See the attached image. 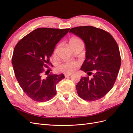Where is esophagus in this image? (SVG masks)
<instances>
[{
    "label": "esophagus",
    "instance_id": "obj_1",
    "mask_svg": "<svg viewBox=\"0 0 133 133\" xmlns=\"http://www.w3.org/2000/svg\"><path fill=\"white\" fill-rule=\"evenodd\" d=\"M71 75V74H65V78H68Z\"/></svg>",
    "mask_w": 133,
    "mask_h": 133
}]
</instances>
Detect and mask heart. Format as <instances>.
Masks as SVG:
<instances>
[{
  "mask_svg": "<svg viewBox=\"0 0 133 133\" xmlns=\"http://www.w3.org/2000/svg\"><path fill=\"white\" fill-rule=\"evenodd\" d=\"M69 46L72 49H74L76 47L83 44V42L80 38L77 37H72L69 41ZM59 45L55 48L54 50V54L57 53ZM79 65V63L78 62H66L63 63L58 66V70L66 74H71L76 70Z\"/></svg>",
  "mask_w": 133,
  "mask_h": 133,
  "instance_id": "obj_1",
  "label": "heart"
}]
</instances>
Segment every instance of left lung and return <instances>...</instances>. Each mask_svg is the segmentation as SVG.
I'll return each instance as SVG.
<instances>
[{"mask_svg":"<svg viewBox=\"0 0 133 133\" xmlns=\"http://www.w3.org/2000/svg\"><path fill=\"white\" fill-rule=\"evenodd\" d=\"M69 32L85 44L86 59L80 69L88 75L95 71L91 79L88 76L81 78L76 86L78 94L89 102L101 99L113 87L121 65L118 44L108 31L92 26L75 27Z\"/></svg>","mask_w":133,"mask_h":133,"instance_id":"8db88e82","label":"left lung"}]
</instances>
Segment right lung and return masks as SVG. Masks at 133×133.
Returning <instances> with one entry per match:
<instances>
[{"label": "right lung", "instance_id": "add662e5", "mask_svg": "<svg viewBox=\"0 0 133 133\" xmlns=\"http://www.w3.org/2000/svg\"><path fill=\"white\" fill-rule=\"evenodd\" d=\"M39 28L15 45L11 63L15 77L23 91L32 100L45 102L57 94L56 85L64 75L49 73L48 64L57 44L69 30ZM47 75V76L46 75Z\"/></svg>", "mask_w": 133, "mask_h": 133}]
</instances>
